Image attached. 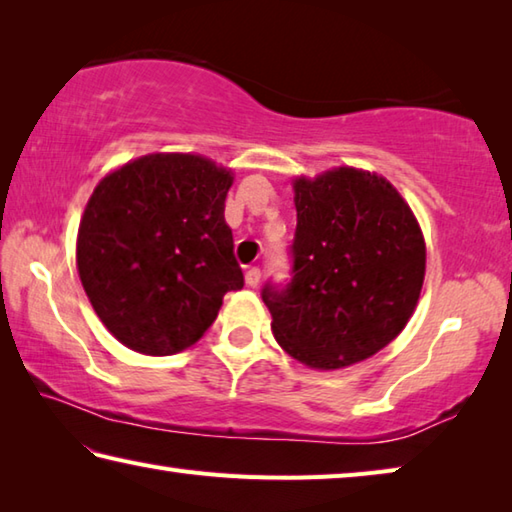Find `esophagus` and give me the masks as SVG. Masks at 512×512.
<instances>
[{
    "label": "esophagus",
    "instance_id": "esophagus-1",
    "mask_svg": "<svg viewBox=\"0 0 512 512\" xmlns=\"http://www.w3.org/2000/svg\"><path fill=\"white\" fill-rule=\"evenodd\" d=\"M245 281L249 288H256V285L261 283V270H258V267H249V270L245 272Z\"/></svg>",
    "mask_w": 512,
    "mask_h": 512
}]
</instances>
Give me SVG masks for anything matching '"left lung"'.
Returning a JSON list of instances; mask_svg holds the SVG:
<instances>
[{"mask_svg": "<svg viewBox=\"0 0 512 512\" xmlns=\"http://www.w3.org/2000/svg\"><path fill=\"white\" fill-rule=\"evenodd\" d=\"M292 281L267 283L276 342L310 369L362 362L400 335L425 281V238L387 179L339 166L294 179Z\"/></svg>", "mask_w": 512, "mask_h": 512, "instance_id": "8db88e82", "label": "left lung"}]
</instances>
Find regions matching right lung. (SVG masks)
<instances>
[{
  "label": "right lung",
  "instance_id": "add662e5",
  "mask_svg": "<svg viewBox=\"0 0 512 512\" xmlns=\"http://www.w3.org/2000/svg\"><path fill=\"white\" fill-rule=\"evenodd\" d=\"M231 170L155 152L105 175L78 227L80 283L105 328L143 355L193 346L245 285L224 222Z\"/></svg>",
  "mask_w": 512,
  "mask_h": 512
}]
</instances>
